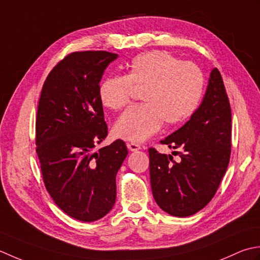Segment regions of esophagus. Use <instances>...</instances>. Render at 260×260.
I'll list each match as a JSON object with an SVG mask.
<instances>
[{
  "mask_svg": "<svg viewBox=\"0 0 260 260\" xmlns=\"http://www.w3.org/2000/svg\"><path fill=\"white\" fill-rule=\"evenodd\" d=\"M126 147H128V149H129L130 151H137V150L141 149L140 145L135 144V142H128V144H126Z\"/></svg>",
  "mask_w": 260,
  "mask_h": 260,
  "instance_id": "34e87169",
  "label": "esophagus"
}]
</instances>
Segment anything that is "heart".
I'll return each instance as SVG.
<instances>
[{"label":"heart","mask_w":260,"mask_h":260,"mask_svg":"<svg viewBox=\"0 0 260 260\" xmlns=\"http://www.w3.org/2000/svg\"><path fill=\"white\" fill-rule=\"evenodd\" d=\"M132 86L144 88L145 103L128 109L116 120L114 135L126 141L141 142L167 126L185 122L199 108L204 91L202 71L166 51H149L131 60L126 76H112L101 83V102L110 110L130 103Z\"/></svg>","instance_id":"b5f03b06"}]
</instances>
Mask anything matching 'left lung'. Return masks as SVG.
I'll return each instance as SVG.
<instances>
[{
  "mask_svg": "<svg viewBox=\"0 0 260 260\" xmlns=\"http://www.w3.org/2000/svg\"><path fill=\"white\" fill-rule=\"evenodd\" d=\"M160 142L181 150V159L175 161L172 155L149 148L153 199L168 214L193 215L214 197L230 160L231 109L218 68L210 73L199 109Z\"/></svg>",
  "mask_w": 260,
  "mask_h": 260,
  "instance_id": "obj_1",
  "label": "left lung"
}]
</instances>
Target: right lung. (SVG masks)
<instances>
[{
    "instance_id": "1",
    "label": "right lung",
    "mask_w": 260,
    "mask_h": 260,
    "mask_svg": "<svg viewBox=\"0 0 260 260\" xmlns=\"http://www.w3.org/2000/svg\"><path fill=\"white\" fill-rule=\"evenodd\" d=\"M118 55L78 51L52 68L42 86L36 119V151L45 186L67 215L96 221L112 210L116 173L128 155L122 140L98 151L108 136L99 89Z\"/></svg>"
}]
</instances>
